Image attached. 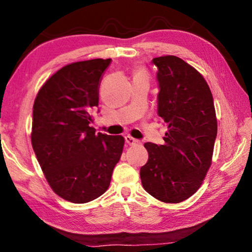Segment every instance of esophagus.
I'll list each match as a JSON object with an SVG mask.
<instances>
[{
    "mask_svg": "<svg viewBox=\"0 0 252 252\" xmlns=\"http://www.w3.org/2000/svg\"><path fill=\"white\" fill-rule=\"evenodd\" d=\"M125 139H126V142L129 144V146H134V144H139L140 143L139 140L132 138V136H130V135L125 136Z\"/></svg>",
    "mask_w": 252,
    "mask_h": 252,
    "instance_id": "obj_1",
    "label": "esophagus"
}]
</instances>
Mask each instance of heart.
Wrapping results in <instances>:
<instances>
[{
  "label": "heart",
  "instance_id": "b5f03b06",
  "mask_svg": "<svg viewBox=\"0 0 252 252\" xmlns=\"http://www.w3.org/2000/svg\"><path fill=\"white\" fill-rule=\"evenodd\" d=\"M135 76H146V74H144V72L142 70H138L135 73Z\"/></svg>",
  "mask_w": 252,
  "mask_h": 252
}]
</instances>
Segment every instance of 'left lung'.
<instances>
[{
	"label": "left lung",
	"mask_w": 252,
	"mask_h": 252,
	"mask_svg": "<svg viewBox=\"0 0 252 252\" xmlns=\"http://www.w3.org/2000/svg\"><path fill=\"white\" fill-rule=\"evenodd\" d=\"M158 116L168 126L164 144L147 142L149 159L140 169L149 194L179 203L191 197L211 164L217 138L212 93L199 72L174 55L155 58Z\"/></svg>",
	"instance_id": "left-lung-1"
}]
</instances>
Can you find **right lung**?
Instances as JSON below:
<instances>
[{
  "instance_id": "right-lung-1",
  "label": "right lung",
  "mask_w": 252,
  "mask_h": 252,
  "mask_svg": "<svg viewBox=\"0 0 252 252\" xmlns=\"http://www.w3.org/2000/svg\"><path fill=\"white\" fill-rule=\"evenodd\" d=\"M111 59L63 66L40 89L33 105L32 147L52 190L73 203L103 194L122 155L121 135L90 126L101 75Z\"/></svg>"
}]
</instances>
